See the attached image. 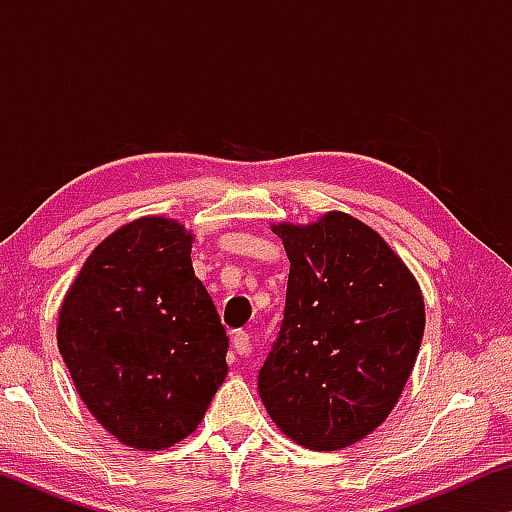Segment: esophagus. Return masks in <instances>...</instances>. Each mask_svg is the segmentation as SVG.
I'll return each mask as SVG.
<instances>
[{
	"mask_svg": "<svg viewBox=\"0 0 512 512\" xmlns=\"http://www.w3.org/2000/svg\"><path fill=\"white\" fill-rule=\"evenodd\" d=\"M232 348L237 354H246L250 350V336L246 332H237L232 336Z\"/></svg>",
	"mask_w": 512,
	"mask_h": 512,
	"instance_id": "obj_1",
	"label": "esophagus"
}]
</instances>
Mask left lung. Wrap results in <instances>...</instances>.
<instances>
[{
    "label": "left lung",
    "mask_w": 512,
    "mask_h": 512,
    "mask_svg": "<svg viewBox=\"0 0 512 512\" xmlns=\"http://www.w3.org/2000/svg\"><path fill=\"white\" fill-rule=\"evenodd\" d=\"M271 230L291 268L259 397L293 443L336 452L375 431L400 400L424 334L420 284L379 232L345 212Z\"/></svg>",
    "instance_id": "8db88e82"
}]
</instances>
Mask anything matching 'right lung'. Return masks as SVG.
<instances>
[{
    "label": "right lung",
    "mask_w": 512,
    "mask_h": 512,
    "mask_svg": "<svg viewBox=\"0 0 512 512\" xmlns=\"http://www.w3.org/2000/svg\"><path fill=\"white\" fill-rule=\"evenodd\" d=\"M192 244L167 216L121 225L85 259L58 311V350L83 404L142 452L194 433L228 375V336L194 275Z\"/></svg>",
    "instance_id": "1"
}]
</instances>
